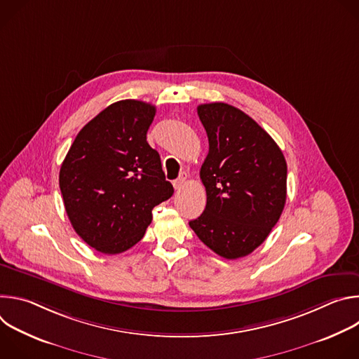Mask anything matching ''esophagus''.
<instances>
[{"mask_svg":"<svg viewBox=\"0 0 359 359\" xmlns=\"http://www.w3.org/2000/svg\"><path fill=\"white\" fill-rule=\"evenodd\" d=\"M186 183H187V173H182L179 176V179H176L173 182V186H175L176 190H180V189H183L186 186Z\"/></svg>","mask_w":359,"mask_h":359,"instance_id":"34e87169","label":"esophagus"}]
</instances>
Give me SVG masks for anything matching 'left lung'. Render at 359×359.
Instances as JSON below:
<instances>
[{
    "instance_id": "1",
    "label": "left lung",
    "mask_w": 359,
    "mask_h": 359,
    "mask_svg": "<svg viewBox=\"0 0 359 359\" xmlns=\"http://www.w3.org/2000/svg\"><path fill=\"white\" fill-rule=\"evenodd\" d=\"M209 137L200 169L206 209L189 222L220 257L257 248L277 224L287 198V163L274 139L243 111L215 102L197 107Z\"/></svg>"
}]
</instances>
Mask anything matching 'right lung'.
<instances>
[{"mask_svg": "<svg viewBox=\"0 0 359 359\" xmlns=\"http://www.w3.org/2000/svg\"><path fill=\"white\" fill-rule=\"evenodd\" d=\"M155 114L142 100L115 102L81 129L61 165L68 219L99 252L119 254L140 241L153 208L175 191L146 140Z\"/></svg>", "mask_w": 359, "mask_h": 359, "instance_id": "right-lung-1", "label": "right lung"}]
</instances>
